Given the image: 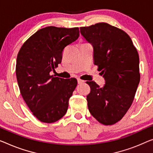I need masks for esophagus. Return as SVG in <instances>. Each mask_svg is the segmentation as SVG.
<instances>
[{"mask_svg": "<svg viewBox=\"0 0 153 153\" xmlns=\"http://www.w3.org/2000/svg\"><path fill=\"white\" fill-rule=\"evenodd\" d=\"M84 82V80H82V79H79V78H77V83L78 84H82Z\"/></svg>", "mask_w": 153, "mask_h": 153, "instance_id": "obj_1", "label": "esophagus"}]
</instances>
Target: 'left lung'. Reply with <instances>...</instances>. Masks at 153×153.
I'll list each match as a JSON object with an SVG mask.
<instances>
[{"instance_id": "8db88e82", "label": "left lung", "mask_w": 153, "mask_h": 153, "mask_svg": "<svg viewBox=\"0 0 153 153\" xmlns=\"http://www.w3.org/2000/svg\"><path fill=\"white\" fill-rule=\"evenodd\" d=\"M80 33L93 47L94 64L101 71L105 84L100 88L86 82L88 111L100 123L119 122L133 103L140 80V58L131 38L122 29L106 22L80 27Z\"/></svg>"}]
</instances>
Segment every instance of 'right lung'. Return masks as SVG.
Returning a JSON list of instances; mask_svg holds the SVG:
<instances>
[{
    "label": "right lung",
    "mask_w": 153,
    "mask_h": 153,
    "mask_svg": "<svg viewBox=\"0 0 153 153\" xmlns=\"http://www.w3.org/2000/svg\"><path fill=\"white\" fill-rule=\"evenodd\" d=\"M79 36L78 27H47L29 37L18 52L16 74L20 93L40 122H55L67 113L77 79L53 77L50 72L61 63L64 49Z\"/></svg>",
    "instance_id": "obj_1"
}]
</instances>
